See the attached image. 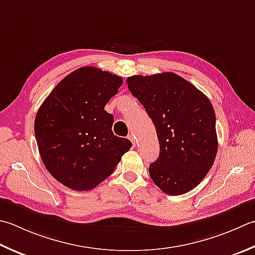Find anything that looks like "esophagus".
I'll return each mask as SVG.
<instances>
[{
    "label": "esophagus",
    "mask_w": 255,
    "mask_h": 255,
    "mask_svg": "<svg viewBox=\"0 0 255 255\" xmlns=\"http://www.w3.org/2000/svg\"><path fill=\"white\" fill-rule=\"evenodd\" d=\"M128 139H129V140H130V141H131V143L133 144V146H134V144H136V140H134V136H133V134H132V133H130V134H128Z\"/></svg>",
    "instance_id": "34e87169"
}]
</instances>
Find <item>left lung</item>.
Wrapping results in <instances>:
<instances>
[{
  "mask_svg": "<svg viewBox=\"0 0 255 255\" xmlns=\"http://www.w3.org/2000/svg\"><path fill=\"white\" fill-rule=\"evenodd\" d=\"M127 84L156 127L160 153L149 166L152 181L170 196L192 190L211 169L218 151L211 102L170 72L134 75Z\"/></svg>",
  "mask_w": 255,
  "mask_h": 255,
  "instance_id": "8db88e82",
  "label": "left lung"
}]
</instances>
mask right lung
<instances>
[{"mask_svg":"<svg viewBox=\"0 0 255 255\" xmlns=\"http://www.w3.org/2000/svg\"><path fill=\"white\" fill-rule=\"evenodd\" d=\"M122 84L117 75L82 67L62 79L39 107L34 124L39 154L67 188L92 190L130 149L128 139L115 136L114 116L105 111Z\"/></svg>","mask_w":255,"mask_h":255,"instance_id":"add662e5","label":"right lung"}]
</instances>
